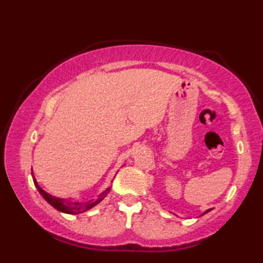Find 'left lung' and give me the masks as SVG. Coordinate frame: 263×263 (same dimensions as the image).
<instances>
[{
  "label": "left lung",
  "instance_id": "8db88e82",
  "mask_svg": "<svg viewBox=\"0 0 263 263\" xmlns=\"http://www.w3.org/2000/svg\"><path fill=\"white\" fill-rule=\"evenodd\" d=\"M210 211H211V210H207L206 212H203V214H206V213H208V212H210ZM203 214H202V215H203Z\"/></svg>",
  "mask_w": 263,
  "mask_h": 263
}]
</instances>
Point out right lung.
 I'll use <instances>...</instances> for the list:
<instances>
[{
  "instance_id": "obj_1",
  "label": "right lung",
  "mask_w": 263,
  "mask_h": 263,
  "mask_svg": "<svg viewBox=\"0 0 263 263\" xmlns=\"http://www.w3.org/2000/svg\"><path fill=\"white\" fill-rule=\"evenodd\" d=\"M32 177H33V172H32ZM33 182H34L35 188L38 189V192L41 193V195L43 197H44L46 202L51 204L55 210L62 212V213H67V214H80V213H84V212H86V211L91 210V208L97 206L100 201H103L104 197H105L111 190V186H109V188H106L104 192L100 193L96 200L86 201V202H80V201H77V200L61 199V197L50 195L49 193H46L45 190H43L41 186H39L38 182L35 181L34 177H33Z\"/></svg>"
}]
</instances>
